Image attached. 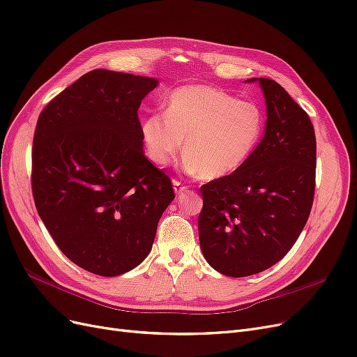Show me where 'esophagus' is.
Masks as SVG:
<instances>
[{"mask_svg": "<svg viewBox=\"0 0 357 357\" xmlns=\"http://www.w3.org/2000/svg\"><path fill=\"white\" fill-rule=\"evenodd\" d=\"M174 190L176 195H183L185 192H188V187L183 185L179 181H174Z\"/></svg>", "mask_w": 357, "mask_h": 357, "instance_id": "34e87169", "label": "esophagus"}]
</instances>
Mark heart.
<instances>
[{
	"instance_id": "b5f03b06",
	"label": "heart",
	"mask_w": 357,
	"mask_h": 357,
	"mask_svg": "<svg viewBox=\"0 0 357 357\" xmlns=\"http://www.w3.org/2000/svg\"><path fill=\"white\" fill-rule=\"evenodd\" d=\"M263 129L265 114L256 102L219 88L187 85L169 96L165 114L144 119L141 137L150 160L160 167L175 160L185 139V172L218 181L248 162Z\"/></svg>"
}]
</instances>
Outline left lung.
Segmentation results:
<instances>
[{"label":"left lung","instance_id":"1","mask_svg":"<svg viewBox=\"0 0 357 357\" xmlns=\"http://www.w3.org/2000/svg\"><path fill=\"white\" fill-rule=\"evenodd\" d=\"M257 82L266 104L265 134L235 174L202 187L199 238L218 272L241 278L278 263L309 219L316 172V138L307 113L278 84Z\"/></svg>","mask_w":357,"mask_h":357}]
</instances>
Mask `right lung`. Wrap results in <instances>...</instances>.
<instances>
[{
	"instance_id": "add662e5",
	"label": "right lung",
	"mask_w": 357,
	"mask_h": 357,
	"mask_svg": "<svg viewBox=\"0 0 357 357\" xmlns=\"http://www.w3.org/2000/svg\"><path fill=\"white\" fill-rule=\"evenodd\" d=\"M155 77L96 69L48 102L35 129L32 192L63 255L100 276L149 256L175 199L169 176L144 155L138 109Z\"/></svg>"
}]
</instances>
